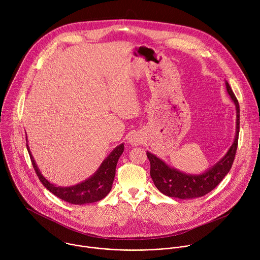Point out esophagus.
Masks as SVG:
<instances>
[{"mask_svg": "<svg viewBox=\"0 0 260 260\" xmlns=\"http://www.w3.org/2000/svg\"><path fill=\"white\" fill-rule=\"evenodd\" d=\"M143 142V138L141 135H139L138 133H133L129 138H128V143L132 146H138Z\"/></svg>", "mask_w": 260, "mask_h": 260, "instance_id": "34e87169", "label": "esophagus"}]
</instances>
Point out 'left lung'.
Returning <instances> with one entry per match:
<instances>
[{"mask_svg":"<svg viewBox=\"0 0 260 260\" xmlns=\"http://www.w3.org/2000/svg\"><path fill=\"white\" fill-rule=\"evenodd\" d=\"M225 85L237 109V132L230 150L216 165L202 175H191L169 167L165 161L150 152L146 153L150 161V176L154 185L165 196L181 200L204 197L213 190L232 169L237 153L240 132V106L228 81Z\"/></svg>","mask_w":260,"mask_h":260,"instance_id":"1","label":"left lung"}]
</instances>
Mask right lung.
<instances>
[{
    "instance_id": "1",
    "label": "right lung",
    "mask_w": 260,
    "mask_h": 260,
    "mask_svg": "<svg viewBox=\"0 0 260 260\" xmlns=\"http://www.w3.org/2000/svg\"><path fill=\"white\" fill-rule=\"evenodd\" d=\"M27 140V138H26ZM26 148L28 154L30 156L31 165L34 170L39 177L40 181L44 186L52 192L55 197L60 200L68 202L74 205H83V204H91L104 199L112 188V184L115 177V170L120 155L124 150V145L120 144L115 149L111 152L108 157L102 162L98 171L85 181L74 185L70 187H59L48 182L40 173V170L36 165V161L30 154L29 148L26 144Z\"/></svg>"
}]
</instances>
